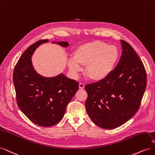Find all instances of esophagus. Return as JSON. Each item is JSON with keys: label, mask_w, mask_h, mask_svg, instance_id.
<instances>
[{"label": "esophagus", "mask_w": 155, "mask_h": 155, "mask_svg": "<svg viewBox=\"0 0 155 155\" xmlns=\"http://www.w3.org/2000/svg\"><path fill=\"white\" fill-rule=\"evenodd\" d=\"M84 87H85V85H84V84L82 83H80L79 84V88L80 89H83Z\"/></svg>", "instance_id": "esophagus-1"}]
</instances>
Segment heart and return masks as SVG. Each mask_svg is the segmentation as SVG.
<instances>
[{
    "mask_svg": "<svg viewBox=\"0 0 155 155\" xmlns=\"http://www.w3.org/2000/svg\"><path fill=\"white\" fill-rule=\"evenodd\" d=\"M119 57L120 51L116 46L92 41L75 50L74 58L68 61V66L74 74L81 71V65L86 66V76L94 81H100L112 72Z\"/></svg>",
    "mask_w": 155,
    "mask_h": 155,
    "instance_id": "obj_1",
    "label": "heart"
}]
</instances>
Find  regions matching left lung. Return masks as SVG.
Returning a JSON list of instances; mask_svg holds the SVG:
<instances>
[{
	"instance_id": "left-lung-1",
	"label": "left lung",
	"mask_w": 155,
	"mask_h": 155,
	"mask_svg": "<svg viewBox=\"0 0 155 155\" xmlns=\"http://www.w3.org/2000/svg\"><path fill=\"white\" fill-rule=\"evenodd\" d=\"M122 54L106 78L85 87L87 113L95 124L112 129L122 125L140 108L147 85L142 61L127 42L121 40Z\"/></svg>"
}]
</instances>
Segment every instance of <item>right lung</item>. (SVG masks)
Returning <instances> with one entry per match:
<instances>
[{"instance_id": "1", "label": "right lung", "mask_w": 155, "mask_h": 155, "mask_svg": "<svg viewBox=\"0 0 155 155\" xmlns=\"http://www.w3.org/2000/svg\"><path fill=\"white\" fill-rule=\"evenodd\" d=\"M48 41L39 40L30 46L18 59L13 74L18 107L33 123L42 127L52 126L61 121L67 105L79 88L78 81L63 74L45 78L35 72L31 55L40 45ZM56 43L63 47L69 45L64 41Z\"/></svg>"}]
</instances>
